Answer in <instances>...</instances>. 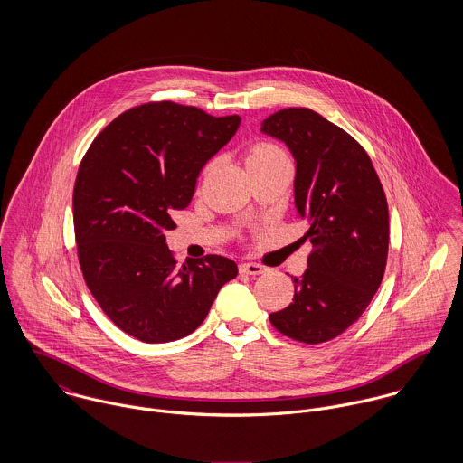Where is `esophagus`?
Here are the masks:
<instances>
[{"label": "esophagus", "mask_w": 463, "mask_h": 463, "mask_svg": "<svg viewBox=\"0 0 463 463\" xmlns=\"http://www.w3.org/2000/svg\"><path fill=\"white\" fill-rule=\"evenodd\" d=\"M241 270L246 272V274H251V276H257V274H264L267 272V267L260 264H241Z\"/></svg>", "instance_id": "obj_1"}]
</instances>
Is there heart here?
Returning a JSON list of instances; mask_svg holds the SVG:
<instances>
[{
	"label": "heart",
	"instance_id": "obj_1",
	"mask_svg": "<svg viewBox=\"0 0 463 463\" xmlns=\"http://www.w3.org/2000/svg\"><path fill=\"white\" fill-rule=\"evenodd\" d=\"M287 155L274 144L269 142H260L257 146H253L248 162H255V160H269V158H285Z\"/></svg>",
	"mask_w": 463,
	"mask_h": 463
}]
</instances>
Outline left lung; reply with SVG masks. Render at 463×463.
<instances>
[{"instance_id": "obj_1", "label": "left lung", "mask_w": 463, "mask_h": 463, "mask_svg": "<svg viewBox=\"0 0 463 463\" xmlns=\"http://www.w3.org/2000/svg\"><path fill=\"white\" fill-rule=\"evenodd\" d=\"M260 130L283 140L296 160L294 203L314 246L308 269L292 276V303L269 321L294 340L328 342L358 321L383 279L387 198L365 149L317 112L283 109Z\"/></svg>"}]
</instances>
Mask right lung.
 <instances>
[{"label": "right lung", "instance_id": "add662e5", "mask_svg": "<svg viewBox=\"0 0 463 463\" xmlns=\"http://www.w3.org/2000/svg\"><path fill=\"white\" fill-rule=\"evenodd\" d=\"M239 125V116L146 103L116 118L80 164L72 219L85 283L110 321L142 342L193 333L239 272L219 255L176 267L164 235L176 228L175 210L189 206L199 171Z\"/></svg>", "mask_w": 463, "mask_h": 463}]
</instances>
